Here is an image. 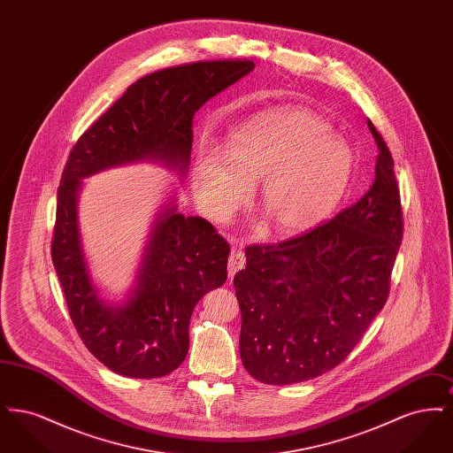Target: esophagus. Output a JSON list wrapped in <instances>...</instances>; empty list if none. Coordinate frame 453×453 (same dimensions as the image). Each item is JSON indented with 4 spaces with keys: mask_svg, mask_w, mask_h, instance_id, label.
<instances>
[{
    "mask_svg": "<svg viewBox=\"0 0 453 453\" xmlns=\"http://www.w3.org/2000/svg\"><path fill=\"white\" fill-rule=\"evenodd\" d=\"M244 265H246L244 251L241 250L239 242H234L231 257H229V263H227V275H229V279H233L236 275V272H239L241 268H244Z\"/></svg>",
    "mask_w": 453,
    "mask_h": 453,
    "instance_id": "1",
    "label": "esophagus"
}]
</instances>
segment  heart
Instances as JSON below:
<instances>
[{"instance_id":"1","label":"heart","mask_w":453,"mask_h":453,"mask_svg":"<svg viewBox=\"0 0 453 453\" xmlns=\"http://www.w3.org/2000/svg\"><path fill=\"white\" fill-rule=\"evenodd\" d=\"M353 170L343 135L319 115L287 110L229 134L224 157L198 154L194 187L209 216L229 219L258 183L259 202L279 234L305 233L334 212Z\"/></svg>"}]
</instances>
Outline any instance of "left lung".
<instances>
[{
    "label": "left lung",
    "instance_id": "1",
    "mask_svg": "<svg viewBox=\"0 0 453 453\" xmlns=\"http://www.w3.org/2000/svg\"><path fill=\"white\" fill-rule=\"evenodd\" d=\"M368 129L375 178L355 205L307 234L246 248L234 277L239 351L263 384H297L342 364L388 301L403 211L388 144L370 120Z\"/></svg>",
    "mask_w": 453,
    "mask_h": 453
}]
</instances>
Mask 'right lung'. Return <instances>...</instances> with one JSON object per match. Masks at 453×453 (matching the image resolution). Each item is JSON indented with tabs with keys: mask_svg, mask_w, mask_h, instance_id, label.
Segmentation results:
<instances>
[{
	"mask_svg": "<svg viewBox=\"0 0 453 453\" xmlns=\"http://www.w3.org/2000/svg\"><path fill=\"white\" fill-rule=\"evenodd\" d=\"M253 69L251 61H207L148 74L127 88L67 157L58 190L52 261L78 334L115 373L156 379L181 365L196 302L227 279L229 244L205 219L178 212L172 195L152 220L126 299L108 301L83 250L78 216L83 180L137 163L165 166L183 180L195 113Z\"/></svg>",
	"mask_w": 453,
	"mask_h": 453,
	"instance_id": "obj_1",
	"label": "right lung"
}]
</instances>
